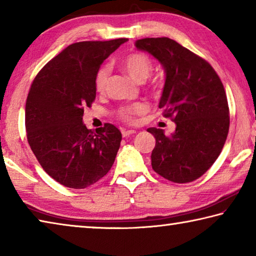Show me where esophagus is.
<instances>
[{
	"mask_svg": "<svg viewBox=\"0 0 256 256\" xmlns=\"http://www.w3.org/2000/svg\"><path fill=\"white\" fill-rule=\"evenodd\" d=\"M134 133H136V131H134V130H126V128H123L122 130V136L124 138H126L128 136H132V134H134Z\"/></svg>",
	"mask_w": 256,
	"mask_h": 256,
	"instance_id": "esophagus-1",
	"label": "esophagus"
}]
</instances>
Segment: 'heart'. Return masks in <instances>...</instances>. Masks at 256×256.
<instances>
[{
  "instance_id": "b5f03b06",
  "label": "heart",
  "mask_w": 256,
  "mask_h": 256,
  "mask_svg": "<svg viewBox=\"0 0 256 256\" xmlns=\"http://www.w3.org/2000/svg\"><path fill=\"white\" fill-rule=\"evenodd\" d=\"M123 68L125 72L132 78L134 81L142 84L151 76L154 71V64L151 60L146 54L142 53H133L128 55L123 62ZM108 76H110V68L107 66H102L99 68L94 79V86L98 92H102L106 88ZM146 110V107L144 104H136L133 106L124 107L118 112L120 118L128 120L132 118V116L136 114H141Z\"/></svg>"
}]
</instances>
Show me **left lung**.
Instances as JSON below:
<instances>
[{
	"instance_id": "obj_1",
	"label": "left lung",
	"mask_w": 256,
	"mask_h": 256,
	"mask_svg": "<svg viewBox=\"0 0 256 256\" xmlns=\"http://www.w3.org/2000/svg\"><path fill=\"white\" fill-rule=\"evenodd\" d=\"M164 71L159 108L176 124L175 132L146 130L156 138L152 170L174 183L201 177L219 157L229 130V108L222 82L209 63L167 37L136 42Z\"/></svg>"
}]
</instances>
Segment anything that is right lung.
Returning <instances> with one entry per match:
<instances>
[{
	"mask_svg": "<svg viewBox=\"0 0 256 256\" xmlns=\"http://www.w3.org/2000/svg\"><path fill=\"white\" fill-rule=\"evenodd\" d=\"M128 42H80L68 46L42 68L26 102L30 148L52 178L86 188L105 176L115 162L122 133L106 123L96 131L84 124V108L96 98L94 79L108 56Z\"/></svg>",
	"mask_w": 256,
	"mask_h": 256,
	"instance_id": "add662e5",
	"label": "right lung"
}]
</instances>
